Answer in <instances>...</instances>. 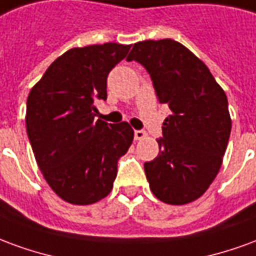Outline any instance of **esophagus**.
Listing matches in <instances>:
<instances>
[{
	"label": "esophagus",
	"mask_w": 256,
	"mask_h": 256,
	"mask_svg": "<svg viewBox=\"0 0 256 256\" xmlns=\"http://www.w3.org/2000/svg\"><path fill=\"white\" fill-rule=\"evenodd\" d=\"M146 137V132L145 130H136L134 132V138L136 140H142Z\"/></svg>",
	"instance_id": "obj_1"
}]
</instances>
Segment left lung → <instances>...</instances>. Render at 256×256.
<instances>
[{
    "label": "left lung",
    "mask_w": 256,
    "mask_h": 256,
    "mask_svg": "<svg viewBox=\"0 0 256 256\" xmlns=\"http://www.w3.org/2000/svg\"><path fill=\"white\" fill-rule=\"evenodd\" d=\"M126 60L146 70L159 102L172 110L159 155L144 163L150 190L167 204L190 203L208 189L225 155L232 128L225 92L202 60L172 40L137 42Z\"/></svg>",
    "instance_id": "1"
}]
</instances>
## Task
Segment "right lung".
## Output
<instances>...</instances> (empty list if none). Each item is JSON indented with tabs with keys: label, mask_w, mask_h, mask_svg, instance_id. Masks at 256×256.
<instances>
[{
	"label": "right lung",
	"mask_w": 256,
	"mask_h": 256,
	"mask_svg": "<svg viewBox=\"0 0 256 256\" xmlns=\"http://www.w3.org/2000/svg\"><path fill=\"white\" fill-rule=\"evenodd\" d=\"M130 45L74 48L56 58L27 98L26 128L36 164L58 198L92 204L111 192L118 162L133 142L128 122L96 120L106 78Z\"/></svg>",
	"instance_id": "1"
}]
</instances>
